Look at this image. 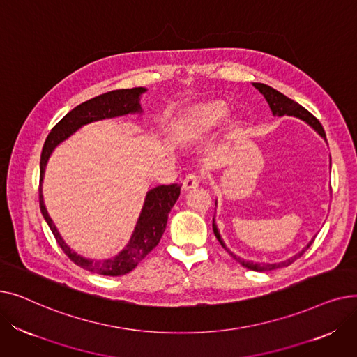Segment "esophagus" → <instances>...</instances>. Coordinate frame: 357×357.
<instances>
[{
    "label": "esophagus",
    "mask_w": 357,
    "mask_h": 357,
    "mask_svg": "<svg viewBox=\"0 0 357 357\" xmlns=\"http://www.w3.org/2000/svg\"><path fill=\"white\" fill-rule=\"evenodd\" d=\"M199 182H201L199 175H197V174H190V175L185 176V179H183V182H182V188H183L185 191H191V190L197 188V186L199 185Z\"/></svg>",
    "instance_id": "esophagus-1"
}]
</instances>
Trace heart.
Masks as SVG:
<instances>
[{
    "label": "heart",
    "mask_w": 357,
    "mask_h": 357,
    "mask_svg": "<svg viewBox=\"0 0 357 357\" xmlns=\"http://www.w3.org/2000/svg\"><path fill=\"white\" fill-rule=\"evenodd\" d=\"M229 112V105L215 100L205 104H199L186 112L182 121L175 127L174 137L181 146H191L207 139L215 127H218ZM231 133H238V123L231 127Z\"/></svg>",
    "instance_id": "1"
}]
</instances>
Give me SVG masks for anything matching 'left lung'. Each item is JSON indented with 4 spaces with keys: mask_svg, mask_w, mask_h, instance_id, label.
<instances>
[{
    "mask_svg": "<svg viewBox=\"0 0 357 357\" xmlns=\"http://www.w3.org/2000/svg\"><path fill=\"white\" fill-rule=\"evenodd\" d=\"M253 86L261 93V96L265 97V100L268 101L269 108H271L273 116H276V117L289 116V117H295V119L303 120V121H305L311 128H314V130L317 131V133L320 135V136L327 142V139H326V131H324L321 123L318 121V120L311 114V112L307 111L303 105H299L298 102L292 101L291 98H288L287 96H284L282 92H279V91L273 89V88L269 86V85L260 84V82H253ZM330 162H331V160H330ZM330 166H331V163H330ZM215 205H217V201H215ZM213 231H214L217 240L220 241V245L229 252V255H230L233 259H236L241 266H245V268H248V269H250V271H256V272H265V271H273V269H278V268L289 266V265L292 264V261H295L298 257H301V256L304 255V252L311 246V243L314 241V237H312V240L308 243V245H307L301 252H298L296 255H294L292 257H289V259H287V260H284V261H278V264H259V261H252V260L241 259L240 256L234 255L231 250L227 249L226 243L222 241V238H221V236H220V231H218V229H217V224H215V220H214V218H213Z\"/></svg>",
    "mask_w": 357,
    "mask_h": 357,
    "instance_id": "left-lung-1",
    "label": "left lung"
}]
</instances>
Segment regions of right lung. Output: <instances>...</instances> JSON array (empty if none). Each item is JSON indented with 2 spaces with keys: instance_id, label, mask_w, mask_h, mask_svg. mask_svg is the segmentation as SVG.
<instances>
[{
  "instance_id": "obj_1",
  "label": "right lung",
  "mask_w": 357,
  "mask_h": 357,
  "mask_svg": "<svg viewBox=\"0 0 357 357\" xmlns=\"http://www.w3.org/2000/svg\"><path fill=\"white\" fill-rule=\"evenodd\" d=\"M146 91L147 89L143 86L131 89H116L79 104L78 107H75L72 111H69L68 114L52 128L42 150L39 188L40 211L65 255L73 261V264H77L78 266L93 273L120 276L133 271L160 241L162 234L166 229L167 215L171 213L176 199L179 198L182 185H160L153 190L147 191L143 202V208L136 222V227L126 248L112 257L102 260H92L78 255L66 245V241L62 238L61 233L56 229L53 220L50 218L46 210L42 194V182L45 178L46 165L49 162L50 155L53 153V150L85 124L107 119L123 117L128 114H142L143 108L140 105V98Z\"/></svg>"
}]
</instances>
